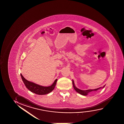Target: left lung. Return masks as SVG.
<instances>
[{
    "instance_id": "8db88e82",
    "label": "left lung",
    "mask_w": 124,
    "mask_h": 124,
    "mask_svg": "<svg viewBox=\"0 0 124 124\" xmlns=\"http://www.w3.org/2000/svg\"><path fill=\"white\" fill-rule=\"evenodd\" d=\"M72 84H73V87H74V88L75 90L77 93H79V94H82V95L84 96L87 95L88 94V93H90V92H93V91H97V90L101 88V87H99V88H97V89H93V90H91L90 89V90H79L78 88H77L75 86V84H74V82L73 81L72 82ZM104 86H105V85H104L103 87H102V88H104Z\"/></svg>"
}]
</instances>
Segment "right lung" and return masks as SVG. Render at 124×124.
I'll list each match as a JSON object with an SVG mask.
<instances>
[{"label":"right lung","mask_w":124,"mask_h":124,"mask_svg":"<svg viewBox=\"0 0 124 124\" xmlns=\"http://www.w3.org/2000/svg\"><path fill=\"white\" fill-rule=\"evenodd\" d=\"M20 75L23 82L25 85L26 87L32 93H34L35 94L39 95L46 94L51 93L55 87L57 80V79H55L54 83L52 84L51 86L48 87H45L27 80V79L24 78L23 75L21 74H20Z\"/></svg>","instance_id":"1"}]
</instances>
